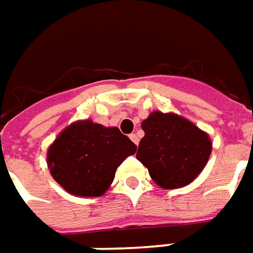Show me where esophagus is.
Returning <instances> with one entry per match:
<instances>
[{"label": "esophagus", "mask_w": 253, "mask_h": 253, "mask_svg": "<svg viewBox=\"0 0 253 253\" xmlns=\"http://www.w3.org/2000/svg\"><path fill=\"white\" fill-rule=\"evenodd\" d=\"M130 140L133 141L134 144H135V145H138V135H137V134H130Z\"/></svg>", "instance_id": "obj_1"}]
</instances>
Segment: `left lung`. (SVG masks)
<instances>
[{"mask_svg": "<svg viewBox=\"0 0 253 253\" xmlns=\"http://www.w3.org/2000/svg\"><path fill=\"white\" fill-rule=\"evenodd\" d=\"M137 159L162 188L190 184L205 168L212 152L208 134L174 113L154 112L142 122Z\"/></svg>", "mask_w": 253, "mask_h": 253, "instance_id": "1", "label": "left lung"}]
</instances>
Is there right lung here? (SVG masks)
Listing matches in <instances>:
<instances>
[{"label":"right lung","mask_w":253,"mask_h":253,"mask_svg":"<svg viewBox=\"0 0 253 253\" xmlns=\"http://www.w3.org/2000/svg\"><path fill=\"white\" fill-rule=\"evenodd\" d=\"M135 149L118 127L76 122L49 147L48 166L55 181L70 194L99 197L112 184L118 166Z\"/></svg>","instance_id":"add662e5"}]
</instances>
